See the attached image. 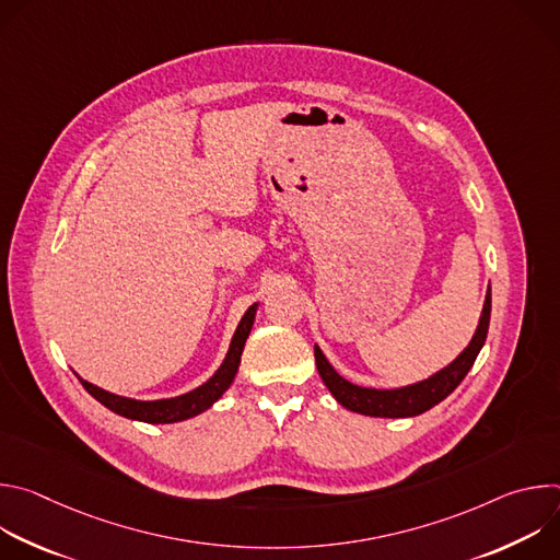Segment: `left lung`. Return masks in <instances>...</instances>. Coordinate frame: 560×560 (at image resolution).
<instances>
[{"label": "left lung", "mask_w": 560, "mask_h": 560, "mask_svg": "<svg viewBox=\"0 0 560 560\" xmlns=\"http://www.w3.org/2000/svg\"><path fill=\"white\" fill-rule=\"evenodd\" d=\"M490 312H492V290L486 294L483 312L481 318H478L476 332L467 348L445 368L434 372L432 376L404 385V387H392V389H378V387H363L357 385L348 378H343L326 359L322 348L314 346V359H316V370L322 374L326 387L330 394L337 398V401L350 410L359 412L365 417H381V419H408V417H419L441 404L445 396H450L458 383L465 378L469 368L474 365L478 352H481L486 339H488V328H490Z\"/></svg>", "instance_id": "1"}]
</instances>
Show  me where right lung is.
Masks as SVG:
<instances>
[{
  "mask_svg": "<svg viewBox=\"0 0 560 560\" xmlns=\"http://www.w3.org/2000/svg\"><path fill=\"white\" fill-rule=\"evenodd\" d=\"M257 307H259V303H253L246 310L242 322H238V326L232 335L228 354L221 361V365L217 368V372L206 383H201L199 387H195L186 394H179V396H173V398H156V401H139V398L119 396V394H113L108 389H102V387L84 381L82 376H79V381H82L86 392L91 396H95L104 408H108L110 412H115L119 417H126L130 421L154 423V425L162 423L164 425V423H179V421L192 419V417L210 410L223 396V392L232 385V381L238 372V363H242L244 346H246V341L250 337V330H253V324H255Z\"/></svg>",
  "mask_w": 560,
  "mask_h": 560,
  "instance_id": "right-lung-1",
  "label": "right lung"
}]
</instances>
